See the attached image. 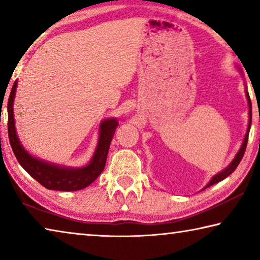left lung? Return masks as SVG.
Here are the masks:
<instances>
[{
  "mask_svg": "<svg viewBox=\"0 0 260 260\" xmlns=\"http://www.w3.org/2000/svg\"><path fill=\"white\" fill-rule=\"evenodd\" d=\"M246 99H248V102H249V126H248V131H246V134H245V138H244V141L243 143H242V147L239 150V152H237V155L235 156L234 160H233L231 162V165L227 167V169H225L222 171V172L218 173L217 175H214V177L212 178V180L208 183V186H206L205 188H208L210 186H212V184L214 183H218L219 181H221V180H223L225 178H227L228 175H231L234 171L236 170V167L239 166L240 161L242 158H243L244 156V152H245V149H246V144H248V139H249V132H250V126H251V119H252V110H251V101H250V96L248 94V91H246Z\"/></svg>",
  "mask_w": 260,
  "mask_h": 260,
  "instance_id": "obj_1",
  "label": "left lung"
}]
</instances>
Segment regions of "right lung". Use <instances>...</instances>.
Returning a JSON list of instances; mask_svg holds the SVG:
<instances>
[{"label":"right lung","mask_w":260,"mask_h":260,"mask_svg":"<svg viewBox=\"0 0 260 260\" xmlns=\"http://www.w3.org/2000/svg\"><path fill=\"white\" fill-rule=\"evenodd\" d=\"M17 81L11 88L10 96L8 100V134L10 146L15 156L23 169L30 177L34 178L43 187L51 190L76 191L86 188L93 183L99 175L103 172L107 161L110 143L118 126L116 119L104 120L101 124V133L98 148H96L93 159L82 169H65L56 165L48 164L46 161L39 160L25 151L15 129L14 118V99L16 93Z\"/></svg>","instance_id":"right-lung-1"}]
</instances>
